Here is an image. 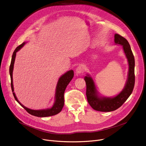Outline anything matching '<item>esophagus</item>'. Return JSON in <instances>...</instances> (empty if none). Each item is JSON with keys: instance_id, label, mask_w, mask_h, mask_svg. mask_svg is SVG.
<instances>
[{"instance_id": "esophagus-1", "label": "esophagus", "mask_w": 146, "mask_h": 146, "mask_svg": "<svg viewBox=\"0 0 146 146\" xmlns=\"http://www.w3.org/2000/svg\"><path fill=\"white\" fill-rule=\"evenodd\" d=\"M84 67L83 65H79L76 69V73L77 74H80L84 72Z\"/></svg>"}]
</instances>
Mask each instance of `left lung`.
Wrapping results in <instances>:
<instances>
[{"mask_svg":"<svg viewBox=\"0 0 146 146\" xmlns=\"http://www.w3.org/2000/svg\"><path fill=\"white\" fill-rule=\"evenodd\" d=\"M115 43L123 46V49L128 61L129 72L124 88L113 97H106L98 96L93 79L87 74L84 77L86 83V96L88 102L94 110L101 112H111L119 108L127 100L133 91L135 83V58L130 46L126 39L117 34H115Z\"/></svg>","mask_w":146,"mask_h":146,"instance_id":"obj_1","label":"left lung"}]
</instances>
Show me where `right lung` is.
Listing matches in <instances>:
<instances>
[{
    "label": "right lung",
    "mask_w": 146,
    "mask_h": 146,
    "mask_svg": "<svg viewBox=\"0 0 146 146\" xmlns=\"http://www.w3.org/2000/svg\"><path fill=\"white\" fill-rule=\"evenodd\" d=\"M25 44V42H23L20 45L17 46L15 51L13 52V54L11 58V61L9 68V73L10 75L11 78V87L13 92V94L14 96L15 100L21 106V107L27 111L30 114L34 115L37 117H47L50 116L55 115L59 113L62 110L64 106V92L66 90V87L69 84L70 82L72 80L74 76V72L73 70H70L65 73L63 74L59 78L58 82L56 87V92H55V101L50 108L45 109V110H33L29 109L25 107L23 104H21L19 101L17 100L16 94L14 92V87H13V68H14V63L15 61V58L16 56V53L18 52Z\"/></svg>",
    "instance_id": "1"
}]
</instances>
